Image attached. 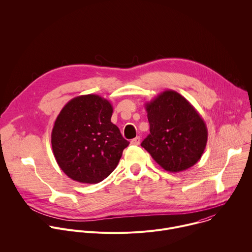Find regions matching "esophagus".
Wrapping results in <instances>:
<instances>
[{"instance_id": "esophagus-1", "label": "esophagus", "mask_w": 252, "mask_h": 252, "mask_svg": "<svg viewBox=\"0 0 252 252\" xmlns=\"http://www.w3.org/2000/svg\"><path fill=\"white\" fill-rule=\"evenodd\" d=\"M130 143H131L132 145H138V144L140 143V136H136V137H134L133 139H131Z\"/></svg>"}]
</instances>
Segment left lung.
Wrapping results in <instances>:
<instances>
[{
	"label": "left lung",
	"instance_id": "8db88e82",
	"mask_svg": "<svg viewBox=\"0 0 252 252\" xmlns=\"http://www.w3.org/2000/svg\"><path fill=\"white\" fill-rule=\"evenodd\" d=\"M150 133L141 146L169 172L187 170L202 157L208 140L203 118L182 95L166 90L145 103Z\"/></svg>",
	"mask_w": 252,
	"mask_h": 252
}]
</instances>
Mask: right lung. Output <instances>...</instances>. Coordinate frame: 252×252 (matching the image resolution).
Masks as SVG:
<instances>
[{"mask_svg": "<svg viewBox=\"0 0 252 252\" xmlns=\"http://www.w3.org/2000/svg\"><path fill=\"white\" fill-rule=\"evenodd\" d=\"M113 106L98 95L70 100L59 113L51 145L60 169L72 180L96 184L115 169L129 144L111 122Z\"/></svg>", "mask_w": 252, "mask_h": 252, "instance_id": "1", "label": "right lung"}]
</instances>
